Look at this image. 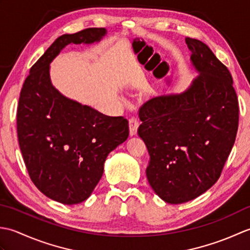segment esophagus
<instances>
[{
    "label": "esophagus",
    "instance_id": "1",
    "mask_svg": "<svg viewBox=\"0 0 250 250\" xmlns=\"http://www.w3.org/2000/svg\"><path fill=\"white\" fill-rule=\"evenodd\" d=\"M140 125V121L136 117H132L129 120V126H130V134L132 136H134L137 134V129H139Z\"/></svg>",
    "mask_w": 250,
    "mask_h": 250
}]
</instances>
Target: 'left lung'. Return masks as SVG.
Segmentation results:
<instances>
[{"mask_svg": "<svg viewBox=\"0 0 250 250\" xmlns=\"http://www.w3.org/2000/svg\"><path fill=\"white\" fill-rule=\"evenodd\" d=\"M186 44L199 76L183 93L152 98L139 113L148 183L169 204L198 198L218 180L238 126L229 70L203 42L186 37Z\"/></svg>", "mask_w": 250, "mask_h": 250, "instance_id": "8db88e82", "label": "left lung"}]
</instances>
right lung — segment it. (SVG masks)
Returning <instances> with one entry per match:
<instances>
[{
    "mask_svg": "<svg viewBox=\"0 0 250 250\" xmlns=\"http://www.w3.org/2000/svg\"><path fill=\"white\" fill-rule=\"evenodd\" d=\"M107 33L89 28L64 34L31 67L21 89L17 133L30 178L42 193L62 204L91 195L108 153L126 141L129 122L68 99L52 86L50 63L68 44H92Z\"/></svg>",
    "mask_w": 250,
    "mask_h": 250,
    "instance_id": "right-lung-1",
    "label": "right lung"
}]
</instances>
